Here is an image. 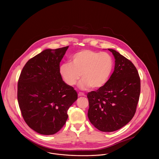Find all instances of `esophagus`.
Instances as JSON below:
<instances>
[{"instance_id": "obj_1", "label": "esophagus", "mask_w": 159, "mask_h": 159, "mask_svg": "<svg viewBox=\"0 0 159 159\" xmlns=\"http://www.w3.org/2000/svg\"><path fill=\"white\" fill-rule=\"evenodd\" d=\"M78 96L79 97H85L86 96V95L84 93H83V92H79L78 93Z\"/></svg>"}]
</instances>
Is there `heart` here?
Returning <instances> with one entry per match:
<instances>
[{
	"label": "heart",
	"instance_id": "obj_1",
	"mask_svg": "<svg viewBox=\"0 0 159 159\" xmlns=\"http://www.w3.org/2000/svg\"><path fill=\"white\" fill-rule=\"evenodd\" d=\"M113 66V58L108 53L84 49L72 56L71 62L61 64L59 72L70 86H75L81 76L80 89H99L108 81Z\"/></svg>",
	"mask_w": 159,
	"mask_h": 159
}]
</instances>
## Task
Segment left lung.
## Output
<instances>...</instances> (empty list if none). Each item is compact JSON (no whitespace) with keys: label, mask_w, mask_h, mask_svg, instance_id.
<instances>
[{"label":"left lung","mask_w":159,"mask_h":159,"mask_svg":"<svg viewBox=\"0 0 159 159\" xmlns=\"http://www.w3.org/2000/svg\"><path fill=\"white\" fill-rule=\"evenodd\" d=\"M108 49L115 59L114 70L102 88L88 93V116L95 128L111 132L125 125L134 116L140 94V78L130 61L114 49Z\"/></svg>","instance_id":"obj_1"}]
</instances>
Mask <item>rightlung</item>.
<instances>
[{
    "instance_id": "1",
    "label": "right lung",
    "mask_w": 159,
    "mask_h": 159,
    "mask_svg": "<svg viewBox=\"0 0 159 159\" xmlns=\"http://www.w3.org/2000/svg\"><path fill=\"white\" fill-rule=\"evenodd\" d=\"M68 48L43 51L27 61L20 76L18 101L24 120L42 135H53L62 129L68 108L78 98L77 92L59 72Z\"/></svg>"
}]
</instances>
